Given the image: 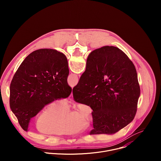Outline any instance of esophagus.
<instances>
[{
    "label": "esophagus",
    "mask_w": 161,
    "mask_h": 161,
    "mask_svg": "<svg viewBox=\"0 0 161 161\" xmlns=\"http://www.w3.org/2000/svg\"><path fill=\"white\" fill-rule=\"evenodd\" d=\"M69 99L70 101H73V92H71V94H70V96H69Z\"/></svg>",
    "instance_id": "obj_1"
}]
</instances>
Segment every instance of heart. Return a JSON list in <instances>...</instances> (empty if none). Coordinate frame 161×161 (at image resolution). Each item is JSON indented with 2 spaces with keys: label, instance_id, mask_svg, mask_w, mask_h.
Wrapping results in <instances>:
<instances>
[{
  "label": "heart",
  "instance_id": "obj_1",
  "mask_svg": "<svg viewBox=\"0 0 161 161\" xmlns=\"http://www.w3.org/2000/svg\"><path fill=\"white\" fill-rule=\"evenodd\" d=\"M92 116L86 107L80 104L69 113L66 101L55 100L41 111L36 120V129L41 133L51 135H69L78 133L85 127L84 121L90 122Z\"/></svg>",
  "mask_w": 161,
  "mask_h": 161
}]
</instances>
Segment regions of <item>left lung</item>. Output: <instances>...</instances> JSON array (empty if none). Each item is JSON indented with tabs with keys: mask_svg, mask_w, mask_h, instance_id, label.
<instances>
[{
	"mask_svg": "<svg viewBox=\"0 0 161 161\" xmlns=\"http://www.w3.org/2000/svg\"><path fill=\"white\" fill-rule=\"evenodd\" d=\"M69 73L65 55L56 50H36L23 61L11 83L9 104L24 130L44 106L69 96Z\"/></svg>",
	"mask_w": 161,
	"mask_h": 161,
	"instance_id": "8db88e82",
	"label": "left lung"
}]
</instances>
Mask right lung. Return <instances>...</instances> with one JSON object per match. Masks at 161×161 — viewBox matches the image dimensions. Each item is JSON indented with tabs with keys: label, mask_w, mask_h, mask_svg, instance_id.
I'll list each match as a JSON object with an SVG mask.
<instances>
[{
	"label": "right lung",
	"mask_w": 161,
	"mask_h": 161,
	"mask_svg": "<svg viewBox=\"0 0 161 161\" xmlns=\"http://www.w3.org/2000/svg\"><path fill=\"white\" fill-rule=\"evenodd\" d=\"M73 93L75 101L93 111L94 129L90 134H113L136 115L140 87L135 66L117 47L96 49L89 54Z\"/></svg>",
	"instance_id": "add662e5"
}]
</instances>
